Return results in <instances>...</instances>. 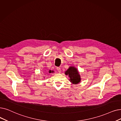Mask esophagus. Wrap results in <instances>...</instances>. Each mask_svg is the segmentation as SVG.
Returning a JSON list of instances; mask_svg holds the SVG:
<instances>
[{
  "label": "esophagus",
  "mask_w": 121,
  "mask_h": 121,
  "mask_svg": "<svg viewBox=\"0 0 121 121\" xmlns=\"http://www.w3.org/2000/svg\"><path fill=\"white\" fill-rule=\"evenodd\" d=\"M57 71L59 73H61V72L60 68H59V67H57Z\"/></svg>",
  "instance_id": "obj_1"
}]
</instances>
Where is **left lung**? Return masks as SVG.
I'll return each instance as SVG.
<instances>
[{
    "instance_id": "obj_1",
    "label": "left lung",
    "mask_w": 121,
    "mask_h": 121,
    "mask_svg": "<svg viewBox=\"0 0 121 121\" xmlns=\"http://www.w3.org/2000/svg\"><path fill=\"white\" fill-rule=\"evenodd\" d=\"M65 74L69 77V81L73 85H77L81 81V76L78 71L74 66H70L65 72Z\"/></svg>"
}]
</instances>
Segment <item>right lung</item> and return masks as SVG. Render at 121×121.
<instances>
[{"label": "right lung", "mask_w": 121, "mask_h": 121, "mask_svg": "<svg viewBox=\"0 0 121 121\" xmlns=\"http://www.w3.org/2000/svg\"><path fill=\"white\" fill-rule=\"evenodd\" d=\"M54 71H53V70H52V71H51V70H49V71H48V73H54Z\"/></svg>", "instance_id": "right-lung-1"}]
</instances>
